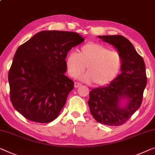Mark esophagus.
Returning <instances> with one entry per match:
<instances>
[{
  "label": "esophagus",
  "instance_id": "1",
  "mask_svg": "<svg viewBox=\"0 0 155 155\" xmlns=\"http://www.w3.org/2000/svg\"><path fill=\"white\" fill-rule=\"evenodd\" d=\"M81 86V84L79 82H75V84H74V87H75V88H77V87Z\"/></svg>",
  "mask_w": 155,
  "mask_h": 155
}]
</instances>
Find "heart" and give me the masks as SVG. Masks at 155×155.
<instances>
[{"instance_id": "1", "label": "heart", "mask_w": 155, "mask_h": 155, "mask_svg": "<svg viewBox=\"0 0 155 155\" xmlns=\"http://www.w3.org/2000/svg\"><path fill=\"white\" fill-rule=\"evenodd\" d=\"M67 71L76 78L87 66V73L81 77L82 81L94 82L103 86L115 79L122 64L120 54L110 50L107 47L96 42H88L80 47L78 52L71 51L66 59Z\"/></svg>"}]
</instances>
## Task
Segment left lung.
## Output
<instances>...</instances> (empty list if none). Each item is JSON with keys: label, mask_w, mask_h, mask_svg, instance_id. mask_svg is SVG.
<instances>
[{"label": "left lung", "mask_w": 155, "mask_h": 155, "mask_svg": "<svg viewBox=\"0 0 155 155\" xmlns=\"http://www.w3.org/2000/svg\"><path fill=\"white\" fill-rule=\"evenodd\" d=\"M110 44L122 59L121 73L107 86L89 92L88 105L94 118L101 124L119 126L140 107L147 84L144 60L131 42L122 35H98Z\"/></svg>", "instance_id": "obj_1"}]
</instances>
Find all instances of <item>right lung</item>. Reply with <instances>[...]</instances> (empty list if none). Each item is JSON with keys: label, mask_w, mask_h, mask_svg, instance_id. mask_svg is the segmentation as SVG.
<instances>
[{"label": "right lung", "mask_w": 155, "mask_h": 155, "mask_svg": "<svg viewBox=\"0 0 155 155\" xmlns=\"http://www.w3.org/2000/svg\"><path fill=\"white\" fill-rule=\"evenodd\" d=\"M84 40L75 32L42 31L19 47L8 81L11 102L22 116L49 123L59 115L74 87L65 75L67 54Z\"/></svg>", "instance_id": "1"}]
</instances>
